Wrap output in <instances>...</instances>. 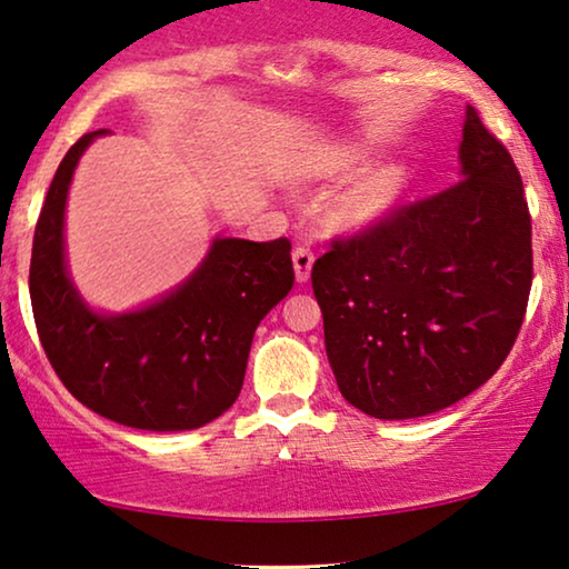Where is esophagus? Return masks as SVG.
I'll use <instances>...</instances> for the list:
<instances>
[{
  "label": "esophagus",
  "instance_id": "1",
  "mask_svg": "<svg viewBox=\"0 0 569 569\" xmlns=\"http://www.w3.org/2000/svg\"><path fill=\"white\" fill-rule=\"evenodd\" d=\"M293 270H296V281H309L311 266H315V252L309 250L307 244H296L293 247Z\"/></svg>",
  "mask_w": 569,
  "mask_h": 569
}]
</instances>
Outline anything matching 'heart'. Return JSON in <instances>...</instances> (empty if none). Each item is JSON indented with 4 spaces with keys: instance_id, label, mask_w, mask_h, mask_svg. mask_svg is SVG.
I'll return each instance as SVG.
<instances>
[{
    "instance_id": "obj_1",
    "label": "heart",
    "mask_w": 569,
    "mask_h": 569,
    "mask_svg": "<svg viewBox=\"0 0 569 569\" xmlns=\"http://www.w3.org/2000/svg\"><path fill=\"white\" fill-rule=\"evenodd\" d=\"M350 159H353L350 151H332V154H327V164L346 167L350 164ZM399 193H402V178H399V172H381L346 193L340 203V213L350 223H371L381 219L397 203Z\"/></svg>"
}]
</instances>
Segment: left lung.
Here are the masks:
<instances>
[{
  "label": "left lung",
  "instance_id": "1",
  "mask_svg": "<svg viewBox=\"0 0 569 569\" xmlns=\"http://www.w3.org/2000/svg\"><path fill=\"white\" fill-rule=\"evenodd\" d=\"M459 182L348 237L311 268L340 395L379 420L482 387L521 332L533 281L521 172L467 106Z\"/></svg>",
  "mask_w": 569,
  "mask_h": 569
}]
</instances>
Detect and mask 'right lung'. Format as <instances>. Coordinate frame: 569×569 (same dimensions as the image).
<instances>
[{
    "mask_svg": "<svg viewBox=\"0 0 569 569\" xmlns=\"http://www.w3.org/2000/svg\"><path fill=\"white\" fill-rule=\"evenodd\" d=\"M61 159L36 223L30 301L56 376L84 407L139 430H193L229 410L242 389L260 319L293 286L291 242L216 239L203 266L167 299L100 317L63 266V206L94 136Z\"/></svg>",
    "mask_w": 569,
    "mask_h": 569,
    "instance_id": "obj_1",
    "label": "right lung"
}]
</instances>
